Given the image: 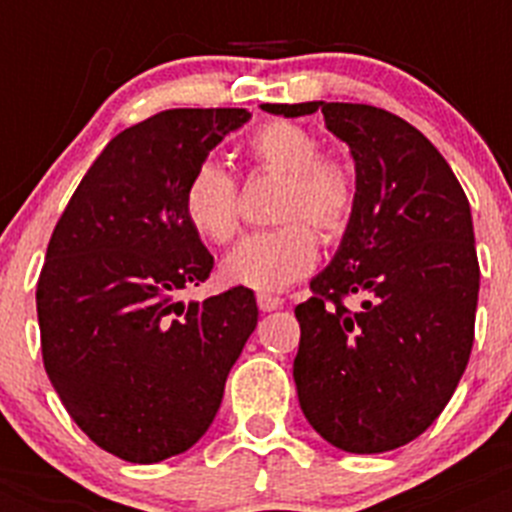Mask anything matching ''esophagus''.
Instances as JSON below:
<instances>
[{
  "label": "esophagus",
  "mask_w": 512,
  "mask_h": 512,
  "mask_svg": "<svg viewBox=\"0 0 512 512\" xmlns=\"http://www.w3.org/2000/svg\"><path fill=\"white\" fill-rule=\"evenodd\" d=\"M281 305H284V300H281V297L265 295V292H260V295H257V308H260V311H263V313L279 311Z\"/></svg>",
  "instance_id": "obj_1"
}]
</instances>
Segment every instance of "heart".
Segmentation results:
<instances>
[{
	"label": "heart",
	"mask_w": 512,
	"mask_h": 512,
	"mask_svg": "<svg viewBox=\"0 0 512 512\" xmlns=\"http://www.w3.org/2000/svg\"><path fill=\"white\" fill-rule=\"evenodd\" d=\"M249 154L263 170L287 177L276 212L287 225L244 236L223 257L220 273L233 287L281 292L316 268L319 239L307 224L337 236L353 212L356 185L345 167L321 159L319 140L300 124H265L249 140ZM183 212L199 236L225 244L239 225L236 180L217 162H201L185 183Z\"/></svg>",
	"instance_id": "1"
}]
</instances>
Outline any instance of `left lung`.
Listing matches in <instances>:
<instances>
[{
  "label": "left lung",
  "instance_id": "obj_1",
  "mask_svg": "<svg viewBox=\"0 0 512 512\" xmlns=\"http://www.w3.org/2000/svg\"><path fill=\"white\" fill-rule=\"evenodd\" d=\"M321 111L350 148L356 201L335 257L295 308L305 420L350 454L398 449L449 404L473 348L478 257L468 196L452 167L401 116L361 103H263ZM362 300L356 312L341 303Z\"/></svg>",
  "mask_w": 512,
  "mask_h": 512
}]
</instances>
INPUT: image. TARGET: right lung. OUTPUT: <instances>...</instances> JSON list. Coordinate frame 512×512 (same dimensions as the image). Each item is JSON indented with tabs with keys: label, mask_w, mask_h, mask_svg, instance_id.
I'll return each instance as SVG.
<instances>
[{
	"label": "right lung",
	"mask_w": 512,
	"mask_h": 512,
	"mask_svg": "<svg viewBox=\"0 0 512 512\" xmlns=\"http://www.w3.org/2000/svg\"><path fill=\"white\" fill-rule=\"evenodd\" d=\"M249 119L244 108H170L119 132L47 244L44 369L71 420L127 462H162L207 433L257 327L247 287L177 300L212 271L183 212L185 183Z\"/></svg>",
	"instance_id": "1"
}]
</instances>
